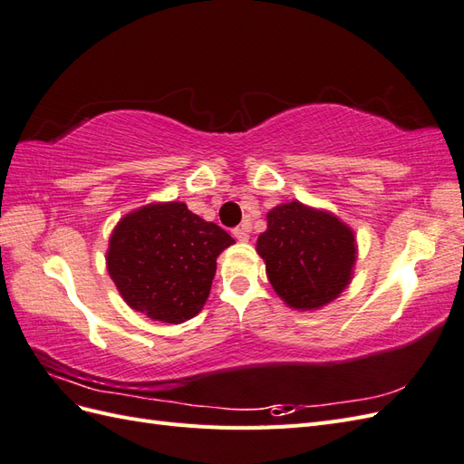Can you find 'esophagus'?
<instances>
[{
    "label": "esophagus",
    "instance_id": "34e87169",
    "mask_svg": "<svg viewBox=\"0 0 464 464\" xmlns=\"http://www.w3.org/2000/svg\"><path fill=\"white\" fill-rule=\"evenodd\" d=\"M232 236L236 237V240L237 242H247L249 240V227H247V224H242V227H237V228H234L232 230Z\"/></svg>",
    "mask_w": 464,
    "mask_h": 464
}]
</instances>
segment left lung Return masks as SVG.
Returning a JSON list of instances; mask_svg holds the SVG:
<instances>
[{
  "instance_id": "8db88e82",
  "label": "left lung",
  "mask_w": 464,
  "mask_h": 464,
  "mask_svg": "<svg viewBox=\"0 0 464 464\" xmlns=\"http://www.w3.org/2000/svg\"><path fill=\"white\" fill-rule=\"evenodd\" d=\"M257 254L288 307L312 312L348 288L358 259L356 234L329 210L290 201L266 213Z\"/></svg>"
}]
</instances>
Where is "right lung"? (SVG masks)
<instances>
[{
  "label": "right lung",
  "mask_w": 464,
  "mask_h": 464,
  "mask_svg": "<svg viewBox=\"0 0 464 464\" xmlns=\"http://www.w3.org/2000/svg\"><path fill=\"white\" fill-rule=\"evenodd\" d=\"M232 244L228 232L186 203H149L111 230L106 269L131 310L178 325L203 310L217 257Z\"/></svg>",
  "instance_id": "add662e5"
}]
</instances>
